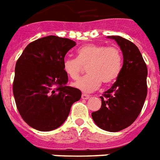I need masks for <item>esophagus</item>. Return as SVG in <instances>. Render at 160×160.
<instances>
[{"label": "esophagus", "instance_id": "esophagus-1", "mask_svg": "<svg viewBox=\"0 0 160 160\" xmlns=\"http://www.w3.org/2000/svg\"><path fill=\"white\" fill-rule=\"evenodd\" d=\"M89 95H87V94H82V99L83 100H87V99H89Z\"/></svg>", "mask_w": 160, "mask_h": 160}]
</instances>
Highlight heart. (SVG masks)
I'll use <instances>...</instances> for the list:
<instances>
[{"label":"heart","instance_id":"obj_1","mask_svg":"<svg viewBox=\"0 0 160 160\" xmlns=\"http://www.w3.org/2000/svg\"><path fill=\"white\" fill-rule=\"evenodd\" d=\"M122 53L116 46L89 44L79 48L77 58L64 59L63 68L67 76L77 80L83 67L87 68V75L73 84L82 92H92L102 84L114 82L122 71Z\"/></svg>","mask_w":160,"mask_h":160}]
</instances>
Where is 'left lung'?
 Instances as JSON below:
<instances>
[{"mask_svg": "<svg viewBox=\"0 0 160 160\" xmlns=\"http://www.w3.org/2000/svg\"><path fill=\"white\" fill-rule=\"evenodd\" d=\"M120 46L123 65L120 76L105 91L102 107L91 114L100 128L118 132L132 124L143 108L147 95V67L140 50L132 42L121 36H108Z\"/></svg>", "mask_w": 160, "mask_h": 160, "instance_id": "8db88e82", "label": "left lung"}]
</instances>
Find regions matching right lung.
<instances>
[{
    "instance_id": "1",
    "label": "right lung",
    "mask_w": 160,
    "mask_h": 160,
    "mask_svg": "<svg viewBox=\"0 0 160 160\" xmlns=\"http://www.w3.org/2000/svg\"><path fill=\"white\" fill-rule=\"evenodd\" d=\"M76 42L57 36L40 38L28 45L17 60L13 92L16 107L25 122L38 131L59 128L80 100L78 89L66 86L63 64Z\"/></svg>"
}]
</instances>
